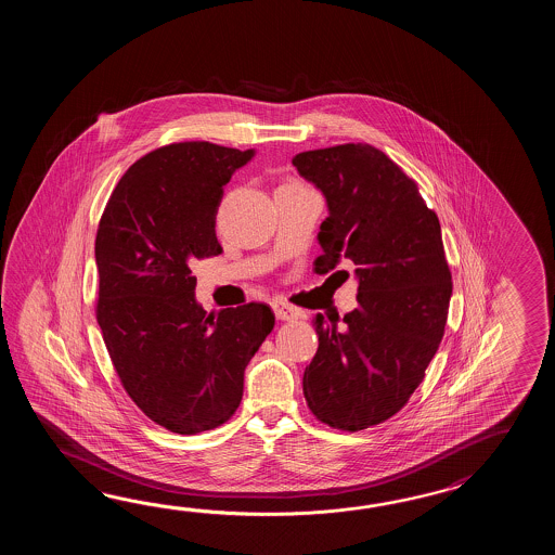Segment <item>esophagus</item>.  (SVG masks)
Listing matches in <instances>:
<instances>
[{
	"instance_id": "34e87169",
	"label": "esophagus",
	"mask_w": 555,
	"mask_h": 555,
	"mask_svg": "<svg viewBox=\"0 0 555 555\" xmlns=\"http://www.w3.org/2000/svg\"><path fill=\"white\" fill-rule=\"evenodd\" d=\"M272 307L275 318L282 319V321H294V319L301 318V313L295 307L287 306L283 301H273Z\"/></svg>"
}]
</instances>
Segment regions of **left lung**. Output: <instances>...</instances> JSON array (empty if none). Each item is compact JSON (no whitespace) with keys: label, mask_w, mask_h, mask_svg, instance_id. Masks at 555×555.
Here are the masks:
<instances>
[{"label":"left lung","mask_w":555,"mask_h":555,"mask_svg":"<svg viewBox=\"0 0 555 555\" xmlns=\"http://www.w3.org/2000/svg\"><path fill=\"white\" fill-rule=\"evenodd\" d=\"M292 163L330 210L315 272L351 261L359 282L357 309L315 315L304 395L321 423L357 433L401 411L442 341L452 275L440 222L414 180L371 144L307 151Z\"/></svg>","instance_id":"8db88e82"}]
</instances>
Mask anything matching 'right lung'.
<instances>
[{"instance_id": "add662e5", "label": "right lung", "mask_w": 555, "mask_h": 555, "mask_svg": "<svg viewBox=\"0 0 555 555\" xmlns=\"http://www.w3.org/2000/svg\"><path fill=\"white\" fill-rule=\"evenodd\" d=\"M256 151L177 142L144 154L118 180L99 222L96 321L130 399L156 425L196 435L224 425L244 371L272 333L266 304L208 315L192 261L222 254L224 186Z\"/></svg>"}]
</instances>
